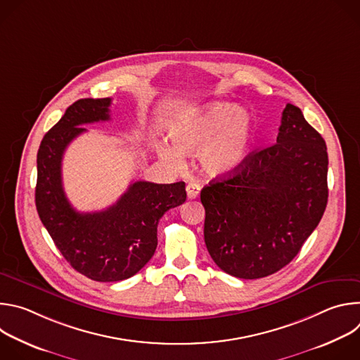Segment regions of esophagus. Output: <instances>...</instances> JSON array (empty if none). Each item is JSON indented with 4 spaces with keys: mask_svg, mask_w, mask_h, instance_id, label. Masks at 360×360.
<instances>
[{
    "mask_svg": "<svg viewBox=\"0 0 360 360\" xmlns=\"http://www.w3.org/2000/svg\"><path fill=\"white\" fill-rule=\"evenodd\" d=\"M186 193H188V198L189 199H195L199 196L200 193V185L196 184V182H189L186 185Z\"/></svg>",
    "mask_w": 360,
    "mask_h": 360,
    "instance_id": "esophagus-1",
    "label": "esophagus"
}]
</instances>
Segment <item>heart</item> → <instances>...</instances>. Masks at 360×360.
I'll return each instance as SVG.
<instances>
[{
  "instance_id": "b5f03b06",
  "label": "heart",
  "mask_w": 360,
  "mask_h": 360,
  "mask_svg": "<svg viewBox=\"0 0 360 360\" xmlns=\"http://www.w3.org/2000/svg\"><path fill=\"white\" fill-rule=\"evenodd\" d=\"M171 143L160 142V155L174 165L182 164V153H195L211 175H229L248 161L253 139L252 115L232 102L215 101L176 118L169 125Z\"/></svg>"
}]
</instances>
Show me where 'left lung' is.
<instances>
[{
  "mask_svg": "<svg viewBox=\"0 0 360 360\" xmlns=\"http://www.w3.org/2000/svg\"><path fill=\"white\" fill-rule=\"evenodd\" d=\"M203 236L214 262L240 279L286 266L328 203V152L302 111L286 104L276 143L252 152L228 178L200 191Z\"/></svg>",
  "mask_w": 360,
  "mask_h": 360,
  "instance_id": "left-lung-1",
  "label": "left lung"
}]
</instances>
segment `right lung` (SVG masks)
<instances>
[{
  "instance_id": "right-lung-1",
  "label": "right lung",
  "mask_w": 360,
  "mask_h": 360,
  "mask_svg": "<svg viewBox=\"0 0 360 360\" xmlns=\"http://www.w3.org/2000/svg\"><path fill=\"white\" fill-rule=\"evenodd\" d=\"M111 98L77 102L51 128L37 153L35 205L41 222L67 262L96 282H118L134 276L153 256L162 215L186 199L185 182L136 181L105 211H75L63 188L61 161L81 125L108 121Z\"/></svg>"
}]
</instances>
